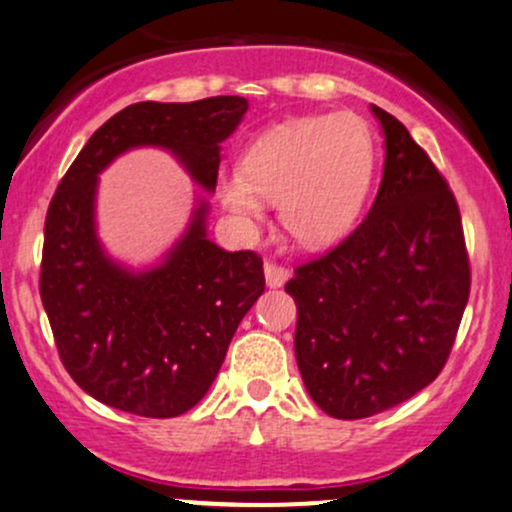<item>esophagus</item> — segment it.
I'll list each match as a JSON object with an SVG mask.
<instances>
[{
  "label": "esophagus",
  "instance_id": "1",
  "mask_svg": "<svg viewBox=\"0 0 512 512\" xmlns=\"http://www.w3.org/2000/svg\"><path fill=\"white\" fill-rule=\"evenodd\" d=\"M264 279H267L269 289H279L289 281V269L276 262H264Z\"/></svg>",
  "mask_w": 512,
  "mask_h": 512
}]
</instances>
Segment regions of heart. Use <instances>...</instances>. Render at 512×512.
<instances>
[{
  "instance_id": "obj_1",
  "label": "heart",
  "mask_w": 512,
  "mask_h": 512,
  "mask_svg": "<svg viewBox=\"0 0 512 512\" xmlns=\"http://www.w3.org/2000/svg\"><path fill=\"white\" fill-rule=\"evenodd\" d=\"M375 170L373 129L361 115L293 117L245 146L221 173L216 197L231 219L255 228L276 199L284 231L305 248L342 240L361 216Z\"/></svg>"
}]
</instances>
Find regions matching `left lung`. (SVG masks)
Segmentation results:
<instances>
[{"instance_id":"1","label":"left lung","mask_w":512,"mask_h":512,"mask_svg":"<svg viewBox=\"0 0 512 512\" xmlns=\"http://www.w3.org/2000/svg\"><path fill=\"white\" fill-rule=\"evenodd\" d=\"M385 170L368 216L337 248L296 267V361L334 419L397 407L438 378L469 298L457 199L407 127L373 105Z\"/></svg>"}]
</instances>
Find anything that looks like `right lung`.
Returning <instances> with one entry per match:
<instances>
[{"instance_id": "1", "label": "right lung", "mask_w": 512, "mask_h": 512, "mask_svg": "<svg viewBox=\"0 0 512 512\" xmlns=\"http://www.w3.org/2000/svg\"><path fill=\"white\" fill-rule=\"evenodd\" d=\"M248 101L134 103L93 132L45 216L40 298L62 366L98 402L149 419L185 414L207 395L240 320L264 291L262 257L207 238V202L166 260L132 272L96 236L98 173L134 146L173 151L214 192L221 142Z\"/></svg>"}]
</instances>
